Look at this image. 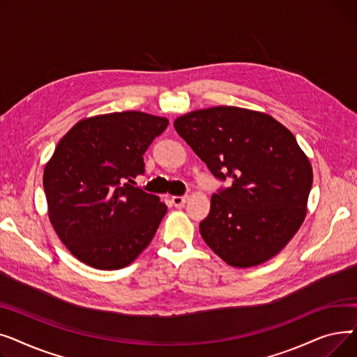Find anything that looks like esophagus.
<instances>
[{"label": "esophagus", "instance_id": "obj_1", "mask_svg": "<svg viewBox=\"0 0 357 357\" xmlns=\"http://www.w3.org/2000/svg\"><path fill=\"white\" fill-rule=\"evenodd\" d=\"M186 201H188V197H186V195H183V197H181V195L172 197V202H174L175 207H178V208L183 207V205H185V202H186Z\"/></svg>", "mask_w": 357, "mask_h": 357}]
</instances>
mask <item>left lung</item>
Listing matches in <instances>:
<instances>
[{
  "mask_svg": "<svg viewBox=\"0 0 357 357\" xmlns=\"http://www.w3.org/2000/svg\"><path fill=\"white\" fill-rule=\"evenodd\" d=\"M174 126L217 179H231L199 222L204 241L234 268L278 255L301 227L312 185L311 163L291 131L238 107L191 111Z\"/></svg>",
  "mask_w": 357,
  "mask_h": 357,
  "instance_id": "8db88e82",
  "label": "left lung"
}]
</instances>
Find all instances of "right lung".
<instances>
[{"mask_svg":"<svg viewBox=\"0 0 357 357\" xmlns=\"http://www.w3.org/2000/svg\"><path fill=\"white\" fill-rule=\"evenodd\" d=\"M169 120L140 111L81 120L61 139L43 174L49 218L88 266L130 265L152 241L167 207L135 186L143 155Z\"/></svg>","mask_w":357,"mask_h":357,"instance_id":"right-lung-1","label":"right lung"}]
</instances>
